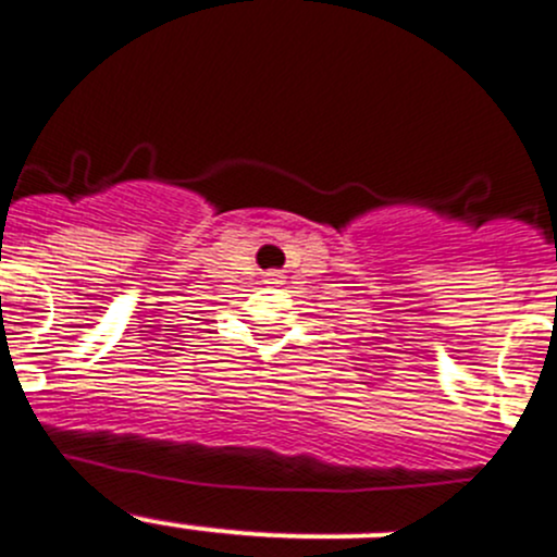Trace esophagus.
<instances>
[{
	"mask_svg": "<svg viewBox=\"0 0 557 557\" xmlns=\"http://www.w3.org/2000/svg\"><path fill=\"white\" fill-rule=\"evenodd\" d=\"M263 283H267V285H283L285 274L283 272H267V274H263Z\"/></svg>",
	"mask_w": 557,
	"mask_h": 557,
	"instance_id": "esophagus-1",
	"label": "esophagus"
}]
</instances>
